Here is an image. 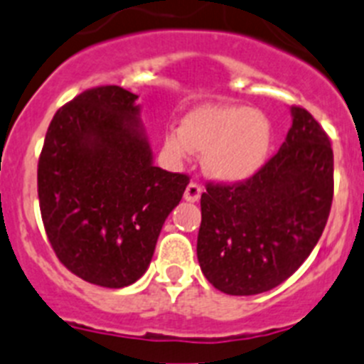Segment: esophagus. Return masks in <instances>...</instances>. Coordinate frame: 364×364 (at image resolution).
<instances>
[{
  "label": "esophagus",
  "instance_id": "34e87169",
  "mask_svg": "<svg viewBox=\"0 0 364 364\" xmlns=\"http://www.w3.org/2000/svg\"><path fill=\"white\" fill-rule=\"evenodd\" d=\"M201 192H203L201 185H198V183H188L185 191V200L191 201V203H196V201H200Z\"/></svg>",
  "mask_w": 364,
  "mask_h": 364
}]
</instances>
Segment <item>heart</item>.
<instances>
[{"label": "heart", "mask_w": 364, "mask_h": 364, "mask_svg": "<svg viewBox=\"0 0 364 364\" xmlns=\"http://www.w3.org/2000/svg\"><path fill=\"white\" fill-rule=\"evenodd\" d=\"M273 141L269 119L238 104H203L186 113L181 129L164 137L176 157L203 151V170L223 183L252 178L267 161Z\"/></svg>", "instance_id": "1"}]
</instances>
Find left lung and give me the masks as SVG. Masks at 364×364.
Returning <instances> with one entry per match:
<instances>
[{"label": "left lung", "instance_id": "obj_1", "mask_svg": "<svg viewBox=\"0 0 364 364\" xmlns=\"http://www.w3.org/2000/svg\"><path fill=\"white\" fill-rule=\"evenodd\" d=\"M280 150L251 179L201 194L198 260L227 295H258L291 277L314 251L333 200V150L304 107H291Z\"/></svg>", "mask_w": 364, "mask_h": 364}]
</instances>
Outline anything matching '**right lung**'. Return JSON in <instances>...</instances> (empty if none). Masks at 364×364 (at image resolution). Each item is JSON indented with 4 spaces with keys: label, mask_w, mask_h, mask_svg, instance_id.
I'll list each match as a JSON object with an SVG mask.
<instances>
[{
    "label": "right lung",
    "mask_w": 364,
    "mask_h": 364,
    "mask_svg": "<svg viewBox=\"0 0 364 364\" xmlns=\"http://www.w3.org/2000/svg\"><path fill=\"white\" fill-rule=\"evenodd\" d=\"M137 99L119 86L80 93L55 113L38 161L40 210L56 257L112 289L146 273L188 185L185 173L154 164Z\"/></svg>",
    "instance_id": "add662e5"
}]
</instances>
